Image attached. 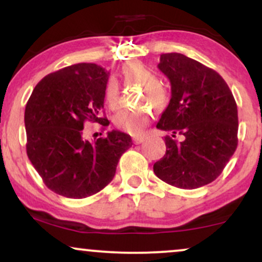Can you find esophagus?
<instances>
[{
    "label": "esophagus",
    "instance_id": "34e87169",
    "mask_svg": "<svg viewBox=\"0 0 262 262\" xmlns=\"http://www.w3.org/2000/svg\"><path fill=\"white\" fill-rule=\"evenodd\" d=\"M133 141H134V144L143 143V141H144V135H135V137H133Z\"/></svg>",
    "mask_w": 262,
    "mask_h": 262
}]
</instances>
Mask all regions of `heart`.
I'll return each instance as SVG.
<instances>
[{"label": "heart", "instance_id": "1", "mask_svg": "<svg viewBox=\"0 0 262 262\" xmlns=\"http://www.w3.org/2000/svg\"><path fill=\"white\" fill-rule=\"evenodd\" d=\"M122 74L125 80L134 81L144 86L143 101H150L155 107L160 108L167 102V92L160 85L158 75L154 70L140 61H129L123 66ZM119 87L116 79H110L104 86V101L107 106L114 108L118 103ZM151 117L148 108L138 110H119L114 114L113 122L116 127L129 134H138L146 127Z\"/></svg>", "mask_w": 262, "mask_h": 262}]
</instances>
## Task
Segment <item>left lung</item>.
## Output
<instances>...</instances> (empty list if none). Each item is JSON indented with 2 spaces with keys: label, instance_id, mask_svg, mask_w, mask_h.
Masks as SVG:
<instances>
[{
  "label": "left lung",
  "instance_id": "1",
  "mask_svg": "<svg viewBox=\"0 0 262 262\" xmlns=\"http://www.w3.org/2000/svg\"><path fill=\"white\" fill-rule=\"evenodd\" d=\"M171 83V100L156 128L181 134L165 138L166 152L154 164L159 179L193 189L214 181L237 145V108L217 71L183 54H161L158 65Z\"/></svg>",
  "mask_w": 262,
  "mask_h": 262
}]
</instances>
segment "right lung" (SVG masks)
<instances>
[{
    "instance_id": "1",
    "label": "right lung",
    "mask_w": 262,
    "mask_h": 262,
    "mask_svg": "<svg viewBox=\"0 0 262 262\" xmlns=\"http://www.w3.org/2000/svg\"><path fill=\"white\" fill-rule=\"evenodd\" d=\"M108 74L91 62L47 75L26 106L27 155L47 187L68 198H85L113 180L130 135L108 132L91 143L83 138L87 121L110 124L101 113Z\"/></svg>"
}]
</instances>
